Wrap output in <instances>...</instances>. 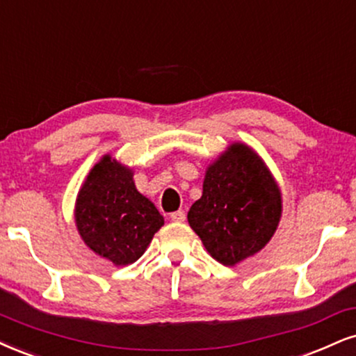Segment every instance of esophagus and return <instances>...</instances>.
I'll use <instances>...</instances> for the list:
<instances>
[{
  "label": "esophagus",
  "mask_w": 356,
  "mask_h": 356,
  "mask_svg": "<svg viewBox=\"0 0 356 356\" xmlns=\"http://www.w3.org/2000/svg\"><path fill=\"white\" fill-rule=\"evenodd\" d=\"M170 219H171V221H175V222H183L186 219V214H185V211H183V209H178V211L170 214Z\"/></svg>",
  "instance_id": "34e87169"
}]
</instances>
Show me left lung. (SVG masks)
<instances>
[{
  "label": "left lung",
  "instance_id": "8db88e82",
  "mask_svg": "<svg viewBox=\"0 0 356 356\" xmlns=\"http://www.w3.org/2000/svg\"><path fill=\"white\" fill-rule=\"evenodd\" d=\"M282 214V196L262 158L232 143L208 166L203 195L188 211L206 251L225 266L254 256L269 243Z\"/></svg>",
  "mask_w": 356,
  "mask_h": 356
}]
</instances>
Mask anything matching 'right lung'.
I'll return each mask as SVG.
<instances>
[{"label":"right lung","mask_w":356,"mask_h":356,"mask_svg":"<svg viewBox=\"0 0 356 356\" xmlns=\"http://www.w3.org/2000/svg\"><path fill=\"white\" fill-rule=\"evenodd\" d=\"M76 226L87 248L115 266L142 257L165 219L137 191L134 171L111 155L87 175L76 200Z\"/></svg>","instance_id":"right-lung-1"}]
</instances>
